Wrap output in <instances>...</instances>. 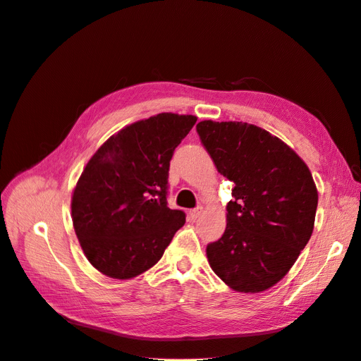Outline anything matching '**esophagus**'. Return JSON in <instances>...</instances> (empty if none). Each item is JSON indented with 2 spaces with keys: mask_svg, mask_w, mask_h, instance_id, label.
I'll return each instance as SVG.
<instances>
[{
  "mask_svg": "<svg viewBox=\"0 0 361 361\" xmlns=\"http://www.w3.org/2000/svg\"><path fill=\"white\" fill-rule=\"evenodd\" d=\"M201 212H202V209L201 207H197V209H192V210H189V218L193 221V219H197L200 215H201Z\"/></svg>",
  "mask_w": 361,
  "mask_h": 361,
  "instance_id": "esophagus-1",
  "label": "esophagus"
}]
</instances>
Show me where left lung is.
<instances>
[{
  "mask_svg": "<svg viewBox=\"0 0 361 361\" xmlns=\"http://www.w3.org/2000/svg\"><path fill=\"white\" fill-rule=\"evenodd\" d=\"M197 133L218 172L235 183L226 232L206 248L212 270L235 291L269 290L311 238L319 201L312 175L259 126L204 120Z\"/></svg>",
  "mask_w": 361,
  "mask_h": 361,
  "instance_id": "8db88e82",
  "label": "left lung"
}]
</instances>
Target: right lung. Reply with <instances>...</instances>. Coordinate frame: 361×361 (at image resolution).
Here are the masks:
<instances>
[{"label":"right lung","instance_id":"obj_1","mask_svg":"<svg viewBox=\"0 0 361 361\" xmlns=\"http://www.w3.org/2000/svg\"><path fill=\"white\" fill-rule=\"evenodd\" d=\"M195 116L161 113L123 128L91 157L71 198L75 232L91 265L129 279L160 261L183 210L168 207L169 166Z\"/></svg>","mask_w":361,"mask_h":361}]
</instances>
